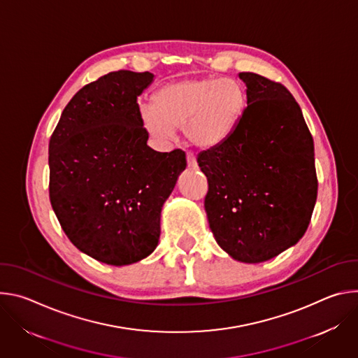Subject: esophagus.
<instances>
[{
    "mask_svg": "<svg viewBox=\"0 0 358 358\" xmlns=\"http://www.w3.org/2000/svg\"><path fill=\"white\" fill-rule=\"evenodd\" d=\"M187 164L189 169H196V159H195V155L191 151L187 152Z\"/></svg>",
    "mask_w": 358,
    "mask_h": 358,
    "instance_id": "esophagus-1",
    "label": "esophagus"
}]
</instances>
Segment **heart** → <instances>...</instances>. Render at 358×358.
Masks as SVG:
<instances>
[{
    "instance_id": "b5f03b06",
    "label": "heart",
    "mask_w": 358,
    "mask_h": 358,
    "mask_svg": "<svg viewBox=\"0 0 358 358\" xmlns=\"http://www.w3.org/2000/svg\"><path fill=\"white\" fill-rule=\"evenodd\" d=\"M246 105L242 85L232 78H191L160 87L152 103L141 105L147 131L169 140L174 129L195 147L221 145L234 133Z\"/></svg>"
}]
</instances>
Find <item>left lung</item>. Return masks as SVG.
Returning <instances> with one entry per match:
<instances>
[{
  "instance_id": "1",
  "label": "left lung",
  "mask_w": 358,
  "mask_h": 358,
  "mask_svg": "<svg viewBox=\"0 0 358 358\" xmlns=\"http://www.w3.org/2000/svg\"><path fill=\"white\" fill-rule=\"evenodd\" d=\"M246 108L228 140L201 151L203 207L218 245L234 259L259 264L299 242L317 198L313 137L292 93L241 72Z\"/></svg>"
}]
</instances>
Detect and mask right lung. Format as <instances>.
Returning <instances> with one entry per match:
<instances>
[{
    "instance_id": "right-lung-1",
    "label": "right lung",
    "mask_w": 358,
    "mask_h": 358,
    "mask_svg": "<svg viewBox=\"0 0 358 358\" xmlns=\"http://www.w3.org/2000/svg\"><path fill=\"white\" fill-rule=\"evenodd\" d=\"M150 72L116 71L83 86L49 140V198L69 241L93 259L138 262L160 239L166 199L185 170L182 150L147 145L137 97Z\"/></svg>"
}]
</instances>
